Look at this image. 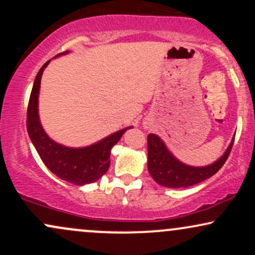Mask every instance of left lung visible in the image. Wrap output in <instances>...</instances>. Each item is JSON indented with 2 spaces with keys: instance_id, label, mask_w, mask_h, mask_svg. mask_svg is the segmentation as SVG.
<instances>
[{
  "instance_id": "left-lung-1",
  "label": "left lung",
  "mask_w": 255,
  "mask_h": 255,
  "mask_svg": "<svg viewBox=\"0 0 255 255\" xmlns=\"http://www.w3.org/2000/svg\"><path fill=\"white\" fill-rule=\"evenodd\" d=\"M234 135L230 145L225 152L212 164L205 166H192L178 160L165 142L156 134H148L147 136V168L148 172L154 181L160 186L169 188H186L194 186L206 178L213 176L229 156L233 147Z\"/></svg>"
}]
</instances>
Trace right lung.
<instances>
[{"label": "right lung", "instance_id": "add662e5", "mask_svg": "<svg viewBox=\"0 0 255 255\" xmlns=\"http://www.w3.org/2000/svg\"><path fill=\"white\" fill-rule=\"evenodd\" d=\"M64 51L54 58L68 54ZM51 61V60H50ZM50 61L43 64L34 79L32 87L30 101L27 108V131L32 144L42 158L43 163L51 172L62 180L84 186L96 182L101 178L110 166V152L114 145H116L127 129L130 127L120 129L95 144L84 146V147H68L52 140L44 130L38 113V101H39L40 80L44 69Z\"/></svg>", "mask_w": 255, "mask_h": 255}]
</instances>
